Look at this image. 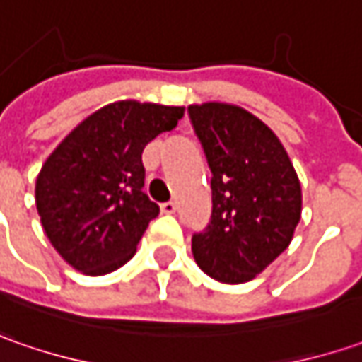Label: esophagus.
I'll use <instances>...</instances> for the list:
<instances>
[{
    "instance_id": "obj_1",
    "label": "esophagus",
    "mask_w": 362,
    "mask_h": 362,
    "mask_svg": "<svg viewBox=\"0 0 362 362\" xmlns=\"http://www.w3.org/2000/svg\"><path fill=\"white\" fill-rule=\"evenodd\" d=\"M160 208H162V212H164V214H174L178 206H176V202H172V200H170V202H164Z\"/></svg>"
}]
</instances>
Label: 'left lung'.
I'll return each mask as SVG.
<instances>
[{"instance_id":"left-lung-1","label":"left lung","mask_w":362,"mask_h":362,"mask_svg":"<svg viewBox=\"0 0 362 362\" xmlns=\"http://www.w3.org/2000/svg\"><path fill=\"white\" fill-rule=\"evenodd\" d=\"M188 116L212 172V216L192 236V255L214 281H252L293 240L298 176L274 132L243 107L208 102Z\"/></svg>"}]
</instances>
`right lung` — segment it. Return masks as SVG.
I'll return each instance as SVG.
<instances>
[{
    "label": "right lung",
    "instance_id": "add662e5",
    "mask_svg": "<svg viewBox=\"0 0 362 362\" xmlns=\"http://www.w3.org/2000/svg\"><path fill=\"white\" fill-rule=\"evenodd\" d=\"M184 107L122 100L78 124L45 160L35 206L69 267L102 276L130 260L160 206L144 192L142 152L176 128Z\"/></svg>",
    "mask_w": 362,
    "mask_h": 362
}]
</instances>
